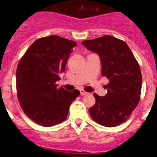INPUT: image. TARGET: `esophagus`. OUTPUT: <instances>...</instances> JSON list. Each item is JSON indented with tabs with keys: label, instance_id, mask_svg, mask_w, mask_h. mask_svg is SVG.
Listing matches in <instances>:
<instances>
[{
	"label": "esophagus",
	"instance_id": "obj_1",
	"mask_svg": "<svg viewBox=\"0 0 157 157\" xmlns=\"http://www.w3.org/2000/svg\"><path fill=\"white\" fill-rule=\"evenodd\" d=\"M80 94H81V95L84 96V95H87V94H88V93L86 92V91L83 90H80Z\"/></svg>",
	"mask_w": 157,
	"mask_h": 157
}]
</instances>
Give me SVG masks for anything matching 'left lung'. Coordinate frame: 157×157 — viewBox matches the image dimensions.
<instances>
[{"instance_id":"left-lung-1","label":"left lung","mask_w":157,"mask_h":157,"mask_svg":"<svg viewBox=\"0 0 157 157\" xmlns=\"http://www.w3.org/2000/svg\"><path fill=\"white\" fill-rule=\"evenodd\" d=\"M98 53L101 61V75L109 79L106 95L94 94L95 105L89 109L96 123L107 127L120 125L128 119L140 101L141 70L125 41L111 35L82 42Z\"/></svg>"}]
</instances>
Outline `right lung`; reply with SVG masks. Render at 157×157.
<instances>
[{
  "instance_id": "obj_1",
  "label": "right lung",
  "mask_w": 157,
  "mask_h": 157,
  "mask_svg": "<svg viewBox=\"0 0 157 157\" xmlns=\"http://www.w3.org/2000/svg\"><path fill=\"white\" fill-rule=\"evenodd\" d=\"M75 41L57 35L36 40L25 52L16 70L17 97L24 113L36 123L52 127L66 120L79 90L57 89Z\"/></svg>"
}]
</instances>
